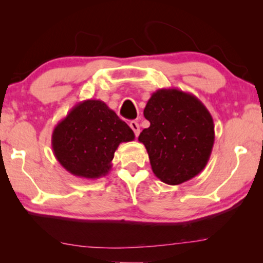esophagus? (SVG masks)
I'll use <instances>...</instances> for the list:
<instances>
[{"label":"esophagus","mask_w":263,"mask_h":263,"mask_svg":"<svg viewBox=\"0 0 263 263\" xmlns=\"http://www.w3.org/2000/svg\"><path fill=\"white\" fill-rule=\"evenodd\" d=\"M129 125H130V128L133 129V132H134L135 136H138L140 134V125L136 121H130V123H129Z\"/></svg>","instance_id":"34e87169"}]
</instances>
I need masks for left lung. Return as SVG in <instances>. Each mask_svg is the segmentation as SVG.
I'll return each mask as SVG.
<instances>
[{
	"mask_svg": "<svg viewBox=\"0 0 263 263\" xmlns=\"http://www.w3.org/2000/svg\"><path fill=\"white\" fill-rule=\"evenodd\" d=\"M149 127L139 141L145 145L153 174L170 185L200 174L214 145V123L207 107L192 93L177 88L154 92L143 110Z\"/></svg>",
	"mask_w": 263,
	"mask_h": 263,
	"instance_id": "8db88e82",
	"label": "left lung"
}]
</instances>
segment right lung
<instances>
[{"instance_id":"obj_1","label":"right lung","mask_w":263,"mask_h":263,"mask_svg":"<svg viewBox=\"0 0 263 263\" xmlns=\"http://www.w3.org/2000/svg\"><path fill=\"white\" fill-rule=\"evenodd\" d=\"M135 139L129 125L105 103H79L52 132L51 146L57 161L75 177L97 179L109 174L121 142Z\"/></svg>"}]
</instances>
